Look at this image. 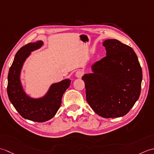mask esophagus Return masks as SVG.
<instances>
[{
	"label": "esophagus",
	"mask_w": 154,
	"mask_h": 154,
	"mask_svg": "<svg viewBox=\"0 0 154 154\" xmlns=\"http://www.w3.org/2000/svg\"><path fill=\"white\" fill-rule=\"evenodd\" d=\"M83 74H84V72L82 70H79L76 72V76L77 78H81L82 76H83Z\"/></svg>",
	"instance_id": "obj_1"
}]
</instances>
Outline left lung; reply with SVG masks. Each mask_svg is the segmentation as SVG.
<instances>
[{
	"label": "left lung",
	"mask_w": 154,
	"mask_h": 154,
	"mask_svg": "<svg viewBox=\"0 0 154 154\" xmlns=\"http://www.w3.org/2000/svg\"><path fill=\"white\" fill-rule=\"evenodd\" d=\"M106 56L92 66L93 72L82 78L86 100L97 114L105 118L128 114L138 100L142 70L130 46L118 40L103 42Z\"/></svg>",
	"instance_id": "left-lung-1"
}]
</instances>
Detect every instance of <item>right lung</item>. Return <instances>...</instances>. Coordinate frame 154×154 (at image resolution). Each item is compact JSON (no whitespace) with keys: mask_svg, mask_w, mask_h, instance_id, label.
<instances>
[{"mask_svg":"<svg viewBox=\"0 0 154 154\" xmlns=\"http://www.w3.org/2000/svg\"><path fill=\"white\" fill-rule=\"evenodd\" d=\"M42 45V41H36L20 48L15 55L8 74L7 94L11 102L22 117L37 122L48 121L54 116L60 107L62 96L71 82L66 79L52 84L46 95L40 99L30 98L25 94L20 81L22 66L30 52Z\"/></svg>","mask_w":154,"mask_h":154,"instance_id":"right-lung-1","label":"right lung"}]
</instances>
